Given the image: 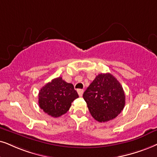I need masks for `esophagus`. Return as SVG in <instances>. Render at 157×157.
Returning a JSON list of instances; mask_svg holds the SVG:
<instances>
[{"mask_svg": "<svg viewBox=\"0 0 157 157\" xmlns=\"http://www.w3.org/2000/svg\"><path fill=\"white\" fill-rule=\"evenodd\" d=\"M77 93H78L79 96H82L83 93H84V90H82V89H78V90H77Z\"/></svg>", "mask_w": 157, "mask_h": 157, "instance_id": "esophagus-1", "label": "esophagus"}]
</instances>
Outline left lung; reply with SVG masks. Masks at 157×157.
Listing matches in <instances>:
<instances>
[{
  "label": "left lung",
  "instance_id": "left-lung-1",
  "mask_svg": "<svg viewBox=\"0 0 157 157\" xmlns=\"http://www.w3.org/2000/svg\"><path fill=\"white\" fill-rule=\"evenodd\" d=\"M89 112L99 122L118 116L125 104V95L120 82L110 73L99 74L83 93Z\"/></svg>",
  "mask_w": 157,
  "mask_h": 157
}]
</instances>
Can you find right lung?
<instances>
[{"instance_id":"obj_1","label":"right lung","mask_w":157,"mask_h":157,"mask_svg":"<svg viewBox=\"0 0 157 157\" xmlns=\"http://www.w3.org/2000/svg\"><path fill=\"white\" fill-rule=\"evenodd\" d=\"M79 97L74 86L59 77L45 84L40 90L39 106L53 117H59L69 109L72 102Z\"/></svg>"}]
</instances>
